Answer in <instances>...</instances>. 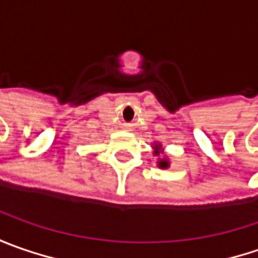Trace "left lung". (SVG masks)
<instances>
[{
    "label": "left lung",
    "mask_w": 258,
    "mask_h": 258,
    "mask_svg": "<svg viewBox=\"0 0 258 258\" xmlns=\"http://www.w3.org/2000/svg\"><path fill=\"white\" fill-rule=\"evenodd\" d=\"M154 156H158V166L159 168H162V169H166V168H169V165H171V162H169V158L166 156V155H164V148H162V145L158 144V142H155L154 144ZM162 156L163 158H161L160 156Z\"/></svg>",
    "instance_id": "obj_1"
}]
</instances>
